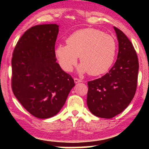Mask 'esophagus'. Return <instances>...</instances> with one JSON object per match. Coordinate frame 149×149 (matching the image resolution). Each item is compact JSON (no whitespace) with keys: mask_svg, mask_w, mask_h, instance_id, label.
I'll list each match as a JSON object with an SVG mask.
<instances>
[{"mask_svg":"<svg viewBox=\"0 0 149 149\" xmlns=\"http://www.w3.org/2000/svg\"><path fill=\"white\" fill-rule=\"evenodd\" d=\"M74 83H80V82H82V80L81 79H79L78 78H74Z\"/></svg>","mask_w":149,"mask_h":149,"instance_id":"obj_1","label":"esophagus"}]
</instances>
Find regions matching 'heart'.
I'll list each match as a JSON object with an SVG mask.
<instances>
[{
  "instance_id": "1",
  "label": "heart",
  "mask_w": 149,
  "mask_h": 149,
  "mask_svg": "<svg viewBox=\"0 0 149 149\" xmlns=\"http://www.w3.org/2000/svg\"><path fill=\"white\" fill-rule=\"evenodd\" d=\"M66 45H59L55 55L59 64L66 72L72 70L79 56L82 64L81 72L92 76L107 72L115 60L117 45L115 38L101 30L84 28L73 32L67 38Z\"/></svg>"
}]
</instances>
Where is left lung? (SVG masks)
I'll list each match as a JSON object with an SVG mask.
<instances>
[{
    "instance_id": "left-lung-1",
    "label": "left lung",
    "mask_w": 149,
    "mask_h": 149,
    "mask_svg": "<svg viewBox=\"0 0 149 149\" xmlns=\"http://www.w3.org/2000/svg\"><path fill=\"white\" fill-rule=\"evenodd\" d=\"M119 42L117 60L101 78L88 81L87 104L98 117L111 119L128 107L136 93L139 63L136 50L125 34L114 27Z\"/></svg>"
}]
</instances>
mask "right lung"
Returning a JSON list of instances; mask_svg holds the SVG:
<instances>
[{
	"label": "right lung",
	"mask_w": 149,
	"mask_h": 149,
	"mask_svg": "<svg viewBox=\"0 0 149 149\" xmlns=\"http://www.w3.org/2000/svg\"><path fill=\"white\" fill-rule=\"evenodd\" d=\"M57 24L32 26L21 36L11 59L12 91L26 111L39 119L59 113L74 79L56 62Z\"/></svg>",
	"instance_id": "right-lung-1"
}]
</instances>
